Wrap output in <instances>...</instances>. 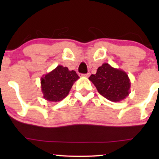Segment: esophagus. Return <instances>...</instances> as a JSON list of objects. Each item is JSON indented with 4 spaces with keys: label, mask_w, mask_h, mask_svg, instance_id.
Instances as JSON below:
<instances>
[{
    "label": "esophagus",
    "mask_w": 159,
    "mask_h": 159,
    "mask_svg": "<svg viewBox=\"0 0 159 159\" xmlns=\"http://www.w3.org/2000/svg\"><path fill=\"white\" fill-rule=\"evenodd\" d=\"M82 77H86V78H88L90 76V73H87V74H82L81 75Z\"/></svg>",
    "instance_id": "esophagus-1"
}]
</instances>
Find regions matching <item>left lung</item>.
I'll return each instance as SVG.
<instances>
[{"label":"left lung","instance_id":"obj_1","mask_svg":"<svg viewBox=\"0 0 159 159\" xmlns=\"http://www.w3.org/2000/svg\"><path fill=\"white\" fill-rule=\"evenodd\" d=\"M89 80L102 96L111 102L122 101L130 93L131 82L126 72L107 63L98 67L96 75H91Z\"/></svg>","mask_w":159,"mask_h":159}]
</instances>
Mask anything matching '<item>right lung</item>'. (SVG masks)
Wrapping results in <instances>:
<instances>
[{"mask_svg":"<svg viewBox=\"0 0 159 159\" xmlns=\"http://www.w3.org/2000/svg\"><path fill=\"white\" fill-rule=\"evenodd\" d=\"M79 76L75 71L69 70L67 67L57 66L41 78V88L43 98L49 102L61 101L69 94V91Z\"/></svg>","mask_w":159,"mask_h":159,"instance_id":"obj_1","label":"right lung"}]
</instances>
